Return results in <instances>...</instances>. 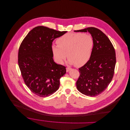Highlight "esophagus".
I'll list each match as a JSON object with an SVG mask.
<instances>
[{
	"instance_id": "esophagus-1",
	"label": "esophagus",
	"mask_w": 130,
	"mask_h": 130,
	"mask_svg": "<svg viewBox=\"0 0 130 130\" xmlns=\"http://www.w3.org/2000/svg\"><path fill=\"white\" fill-rule=\"evenodd\" d=\"M72 70V69L71 68H66V71H67V72H69L70 70Z\"/></svg>"
}]
</instances>
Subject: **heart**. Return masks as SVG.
Segmentation results:
<instances>
[{
    "label": "heart",
    "mask_w": 130,
    "mask_h": 130,
    "mask_svg": "<svg viewBox=\"0 0 130 130\" xmlns=\"http://www.w3.org/2000/svg\"><path fill=\"white\" fill-rule=\"evenodd\" d=\"M58 45L52 46L56 61L63 63L67 55L70 64L76 67L85 65L90 59L94 45L93 37L81 33H67L57 40Z\"/></svg>",
    "instance_id": "b5f03b06"
}]
</instances>
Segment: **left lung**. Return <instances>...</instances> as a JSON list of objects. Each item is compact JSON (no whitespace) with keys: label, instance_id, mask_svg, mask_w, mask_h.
<instances>
[{"label":"left lung","instance_id":"8db88e82","mask_svg":"<svg viewBox=\"0 0 130 130\" xmlns=\"http://www.w3.org/2000/svg\"><path fill=\"white\" fill-rule=\"evenodd\" d=\"M74 31L89 32L94 41L90 59L79 69L77 90L85 95L96 96L106 90L112 80L116 61L114 47L109 38L96 28Z\"/></svg>","mask_w":130,"mask_h":130}]
</instances>
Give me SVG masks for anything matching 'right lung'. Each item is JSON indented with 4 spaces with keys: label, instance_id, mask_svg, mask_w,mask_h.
Returning <instances> with one entry per match:
<instances>
[{
    "label": "right lung",
    "instance_id": "add662e5",
    "mask_svg": "<svg viewBox=\"0 0 130 130\" xmlns=\"http://www.w3.org/2000/svg\"><path fill=\"white\" fill-rule=\"evenodd\" d=\"M67 31H58L38 26L22 40L18 51V66L24 83L30 91L42 97L49 96L59 87L66 67L53 60V40Z\"/></svg>",
    "mask_w": 130,
    "mask_h": 130
}]
</instances>
